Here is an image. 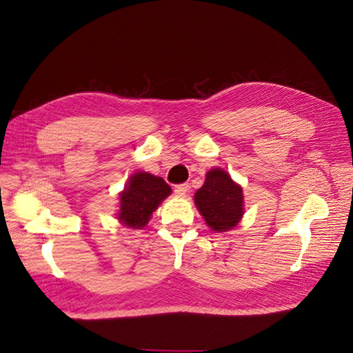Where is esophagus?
<instances>
[{"mask_svg": "<svg viewBox=\"0 0 353 353\" xmlns=\"http://www.w3.org/2000/svg\"><path fill=\"white\" fill-rule=\"evenodd\" d=\"M176 196H185L188 193V184H178L174 187Z\"/></svg>", "mask_w": 353, "mask_h": 353, "instance_id": "34e87169", "label": "esophagus"}]
</instances>
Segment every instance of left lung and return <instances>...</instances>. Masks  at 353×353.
Instances as JSON below:
<instances>
[{
  "label": "left lung",
  "instance_id": "1",
  "mask_svg": "<svg viewBox=\"0 0 353 353\" xmlns=\"http://www.w3.org/2000/svg\"><path fill=\"white\" fill-rule=\"evenodd\" d=\"M196 206L213 231H228L243 215V191L225 170L216 168L206 174V181L194 194Z\"/></svg>",
  "mask_w": 353,
  "mask_h": 353
}]
</instances>
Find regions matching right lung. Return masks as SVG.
<instances>
[{
	"label": "right lung",
	"mask_w": 353,
	"mask_h": 353,
	"mask_svg": "<svg viewBox=\"0 0 353 353\" xmlns=\"http://www.w3.org/2000/svg\"><path fill=\"white\" fill-rule=\"evenodd\" d=\"M170 194L165 179L147 172L131 176L130 184L121 193V209L117 216L130 228L145 227L152 213Z\"/></svg>",
	"instance_id": "right-lung-1"
}]
</instances>
